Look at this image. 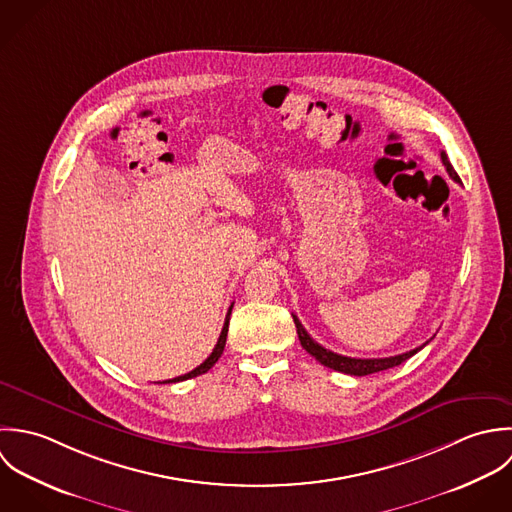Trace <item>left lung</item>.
<instances>
[{
    "label": "left lung",
    "instance_id": "obj_1",
    "mask_svg": "<svg viewBox=\"0 0 512 512\" xmlns=\"http://www.w3.org/2000/svg\"><path fill=\"white\" fill-rule=\"evenodd\" d=\"M441 162L445 166V170L449 172V176L459 182V176L457 172L453 170V166L449 164L447 160V154L441 152ZM293 320H295V326H297V334H299V340L303 344V348L307 350L310 356H314L322 366L326 368H332L336 372H342V374H350V376H368V374H374V372H382V370H388V368H394V366H400L402 362H406L408 358H411L413 354H417L425 344H421L419 348H413L406 354H398V356H390V358H350V356H342V354H336L332 350H326L324 346H320L316 340L310 338L307 330L303 328L301 320L293 314Z\"/></svg>",
    "mask_w": 512,
    "mask_h": 512
}]
</instances>
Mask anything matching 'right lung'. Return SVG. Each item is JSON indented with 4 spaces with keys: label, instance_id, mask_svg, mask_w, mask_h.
Wrapping results in <instances>:
<instances>
[{
    "label": "right lung",
    "instance_id": "right-lung-1",
    "mask_svg": "<svg viewBox=\"0 0 512 512\" xmlns=\"http://www.w3.org/2000/svg\"><path fill=\"white\" fill-rule=\"evenodd\" d=\"M231 308L233 305L229 307L227 310V314H225V322H223V328H221V334H219V338H217V344H215V348H213V352L207 356V360L202 362L198 368H194L192 372H188V374H184V376H178V378H172V380H166L164 384H174V382H184V380H190V378H196V376H202L205 374L219 358H221V354H223V348H225V340H227V328H229V316H231Z\"/></svg>",
    "mask_w": 512,
    "mask_h": 512
}]
</instances>
